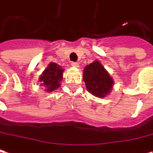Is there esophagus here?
<instances>
[{
    "instance_id": "1",
    "label": "esophagus",
    "mask_w": 153,
    "mask_h": 153,
    "mask_svg": "<svg viewBox=\"0 0 153 153\" xmlns=\"http://www.w3.org/2000/svg\"><path fill=\"white\" fill-rule=\"evenodd\" d=\"M71 65H72L73 67H75V68H79V63H78V62H73L71 63Z\"/></svg>"
}]
</instances>
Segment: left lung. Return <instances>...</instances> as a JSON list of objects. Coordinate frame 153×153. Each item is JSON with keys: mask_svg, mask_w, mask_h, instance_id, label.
<instances>
[{"mask_svg": "<svg viewBox=\"0 0 153 153\" xmlns=\"http://www.w3.org/2000/svg\"><path fill=\"white\" fill-rule=\"evenodd\" d=\"M83 79L88 91L98 97H103L109 94L114 85L109 73L97 61L85 68Z\"/></svg>", "mask_w": 153, "mask_h": 153, "instance_id": "obj_1", "label": "left lung"}]
</instances>
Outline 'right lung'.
Segmentation results:
<instances>
[{"instance_id":"obj_1","label":"right lung","mask_w":153,"mask_h":153,"mask_svg":"<svg viewBox=\"0 0 153 153\" xmlns=\"http://www.w3.org/2000/svg\"><path fill=\"white\" fill-rule=\"evenodd\" d=\"M63 69L55 62H50L48 68L44 70L39 78V81L42 82L47 89L46 91H53L60 86V81L62 79Z\"/></svg>"}]
</instances>
